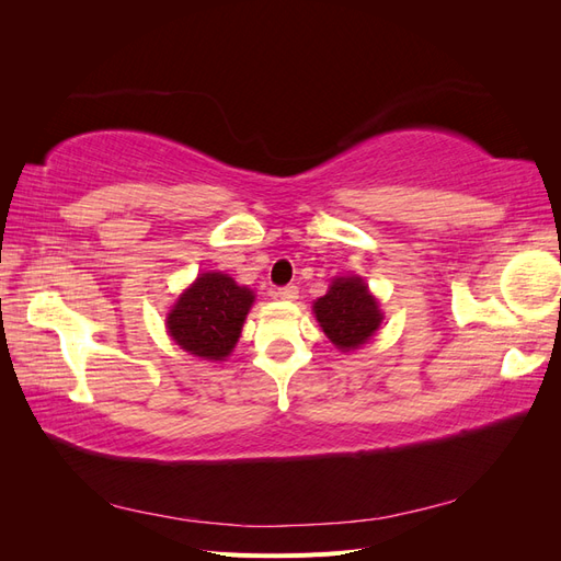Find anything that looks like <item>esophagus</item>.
Masks as SVG:
<instances>
[{"label": "esophagus", "mask_w": 561, "mask_h": 561, "mask_svg": "<svg viewBox=\"0 0 561 561\" xmlns=\"http://www.w3.org/2000/svg\"><path fill=\"white\" fill-rule=\"evenodd\" d=\"M274 295L278 299H285V301H295L299 297V287L297 285H285V287H278Z\"/></svg>", "instance_id": "1"}]
</instances>
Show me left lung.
<instances>
[{
  "mask_svg": "<svg viewBox=\"0 0 561 561\" xmlns=\"http://www.w3.org/2000/svg\"><path fill=\"white\" fill-rule=\"evenodd\" d=\"M313 313L322 332L344 353L367 344L383 320L377 297L360 276L334 278L328 295L313 301Z\"/></svg>",
  "mask_w": 561,
  "mask_h": 561,
  "instance_id": "left-lung-1",
  "label": "left lung"
}]
</instances>
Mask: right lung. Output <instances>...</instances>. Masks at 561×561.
<instances>
[{
	"instance_id": "add662e5",
	"label": "right lung",
	"mask_w": 561,
	"mask_h": 561,
	"mask_svg": "<svg viewBox=\"0 0 561 561\" xmlns=\"http://www.w3.org/2000/svg\"><path fill=\"white\" fill-rule=\"evenodd\" d=\"M254 295L222 271L201 274L165 316L168 334L203 360H225L239 342Z\"/></svg>"
}]
</instances>
